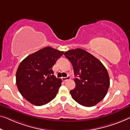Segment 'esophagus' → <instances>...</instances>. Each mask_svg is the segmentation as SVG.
I'll use <instances>...</instances> for the list:
<instances>
[{"instance_id":"34e87169","label":"esophagus","mask_w":130,"mask_h":130,"mask_svg":"<svg viewBox=\"0 0 130 130\" xmlns=\"http://www.w3.org/2000/svg\"><path fill=\"white\" fill-rule=\"evenodd\" d=\"M69 79H70V76H68L67 77H62V80L63 81L68 80H69Z\"/></svg>"}]
</instances>
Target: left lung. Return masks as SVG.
<instances>
[{
	"label": "left lung",
	"mask_w": 130,
	"mask_h": 130,
	"mask_svg": "<svg viewBox=\"0 0 130 130\" xmlns=\"http://www.w3.org/2000/svg\"><path fill=\"white\" fill-rule=\"evenodd\" d=\"M64 55L73 66L75 88L72 98L80 105L92 107L103 99L110 86L105 67L93 55L80 48L70 50Z\"/></svg>",
	"instance_id": "left-lung-1"
}]
</instances>
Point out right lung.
<instances>
[{
  "label": "right lung",
  "instance_id": "obj_1",
  "mask_svg": "<svg viewBox=\"0 0 130 130\" xmlns=\"http://www.w3.org/2000/svg\"><path fill=\"white\" fill-rule=\"evenodd\" d=\"M64 52L50 46L27 56L16 72V85L24 98L35 106L53 100L61 86L62 79L54 75L53 67Z\"/></svg>",
  "mask_w": 130,
  "mask_h": 130
}]
</instances>
